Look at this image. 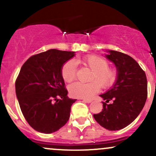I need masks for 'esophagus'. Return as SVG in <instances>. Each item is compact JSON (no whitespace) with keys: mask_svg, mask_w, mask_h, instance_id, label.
<instances>
[{"mask_svg":"<svg viewBox=\"0 0 156 156\" xmlns=\"http://www.w3.org/2000/svg\"><path fill=\"white\" fill-rule=\"evenodd\" d=\"M82 100H83L84 102H86V103H91V102L92 101V99H89V98H83V99H82Z\"/></svg>","mask_w":156,"mask_h":156,"instance_id":"esophagus-1","label":"esophagus"}]
</instances>
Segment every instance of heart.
Masks as SVG:
<instances>
[{"instance_id":"1","label":"heart","mask_w":156,"mask_h":156,"mask_svg":"<svg viewBox=\"0 0 156 156\" xmlns=\"http://www.w3.org/2000/svg\"><path fill=\"white\" fill-rule=\"evenodd\" d=\"M76 62L92 70L89 80L93 81L89 83L75 82L69 85V92L73 98H89L100 90V85L103 88H108L117 80V73L116 69L109 67L108 62L101 56L89 55L77 59ZM61 73L64 81L67 83L73 81L76 77V69L74 62L71 60L66 62L62 66Z\"/></svg>"}]
</instances>
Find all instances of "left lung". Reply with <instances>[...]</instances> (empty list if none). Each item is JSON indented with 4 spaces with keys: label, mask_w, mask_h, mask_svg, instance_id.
Instances as JSON below:
<instances>
[{
    "label": "left lung",
    "mask_w": 156,
    "mask_h": 156,
    "mask_svg": "<svg viewBox=\"0 0 156 156\" xmlns=\"http://www.w3.org/2000/svg\"><path fill=\"white\" fill-rule=\"evenodd\" d=\"M105 57L115 64L117 78L112 88L101 94L103 110L94 119L105 129L118 130L130 125L142 110L147 98V81L144 71L130 55L108 51ZM112 100L113 103L107 105Z\"/></svg>",
    "instance_id": "8db88e82"
}]
</instances>
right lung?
Returning <instances> with one entry per match:
<instances>
[{
  "label": "right lung",
  "mask_w": 156,
  "mask_h": 156,
  "mask_svg": "<svg viewBox=\"0 0 156 156\" xmlns=\"http://www.w3.org/2000/svg\"><path fill=\"white\" fill-rule=\"evenodd\" d=\"M73 51L51 49L32 55L23 64L15 81L16 95L31 128L52 133L67 123L76 99L67 97L62 67Z\"/></svg>",
  "instance_id": "right-lung-1"
}]
</instances>
